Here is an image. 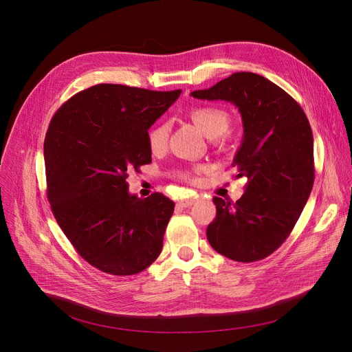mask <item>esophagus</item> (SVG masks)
<instances>
[{"instance_id": "34e87169", "label": "esophagus", "mask_w": 352, "mask_h": 352, "mask_svg": "<svg viewBox=\"0 0 352 352\" xmlns=\"http://www.w3.org/2000/svg\"><path fill=\"white\" fill-rule=\"evenodd\" d=\"M197 200V196H195V197H186V199H179L178 200V205L181 206V208H189V206H192L195 202Z\"/></svg>"}]
</instances>
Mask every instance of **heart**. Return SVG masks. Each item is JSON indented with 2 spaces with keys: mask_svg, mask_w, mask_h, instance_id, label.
Instances as JSON below:
<instances>
[{
  "mask_svg": "<svg viewBox=\"0 0 352 352\" xmlns=\"http://www.w3.org/2000/svg\"><path fill=\"white\" fill-rule=\"evenodd\" d=\"M190 120L202 129L205 135L209 138H217L223 135L231 125V116L219 106L205 104V106H196L189 110ZM170 135V126L166 121H159L148 128L146 133L148 148L153 153H159L166 148ZM202 173V168L196 167L189 173H181L179 177L185 181L195 182L196 175Z\"/></svg>",
  "mask_w": 352,
  "mask_h": 352,
  "instance_id": "heart-1",
  "label": "heart"
}]
</instances>
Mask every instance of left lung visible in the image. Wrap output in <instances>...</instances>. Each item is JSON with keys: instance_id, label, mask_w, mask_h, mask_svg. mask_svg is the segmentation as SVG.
Listing matches in <instances>:
<instances>
[{"instance_id": "8db88e82", "label": "left lung", "mask_w": 352, "mask_h": 352, "mask_svg": "<svg viewBox=\"0 0 352 352\" xmlns=\"http://www.w3.org/2000/svg\"><path fill=\"white\" fill-rule=\"evenodd\" d=\"M192 96L234 103L243 122L232 166L235 177L245 175L249 182L235 204L213 197L216 219L206 230L208 241L231 261H262L288 238L311 195L315 162L309 121L287 91L252 72H235Z\"/></svg>"}]
</instances>
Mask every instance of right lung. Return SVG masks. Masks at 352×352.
I'll return each mask as SVG.
<instances>
[{
    "label": "right lung",
    "instance_id": "1",
    "mask_svg": "<svg viewBox=\"0 0 352 352\" xmlns=\"http://www.w3.org/2000/svg\"><path fill=\"white\" fill-rule=\"evenodd\" d=\"M181 90L100 83L57 110L44 139L47 199L76 249L113 276L143 272L160 255L175 204L128 192V173L152 163L146 133Z\"/></svg>",
    "mask_w": 352,
    "mask_h": 352
}]
</instances>
